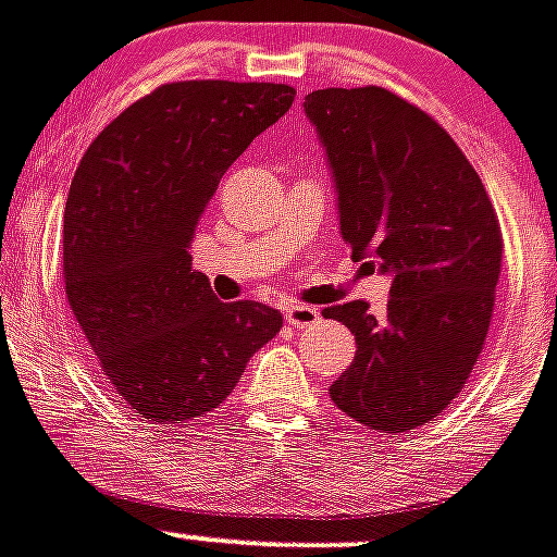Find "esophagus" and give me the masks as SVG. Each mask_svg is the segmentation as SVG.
<instances>
[{
    "label": "esophagus",
    "mask_w": 557,
    "mask_h": 557,
    "mask_svg": "<svg viewBox=\"0 0 557 557\" xmlns=\"http://www.w3.org/2000/svg\"><path fill=\"white\" fill-rule=\"evenodd\" d=\"M284 320L295 327H309L314 322H320V311L314 306H287L284 309Z\"/></svg>",
    "instance_id": "obj_1"
}]
</instances>
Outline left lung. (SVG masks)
I'll return each mask as SVG.
<instances>
[{
	"label": "left lung",
	"instance_id": "left-lung-1",
	"mask_svg": "<svg viewBox=\"0 0 557 557\" xmlns=\"http://www.w3.org/2000/svg\"><path fill=\"white\" fill-rule=\"evenodd\" d=\"M304 111L352 259L391 275L383 317L363 300L322 311L358 347L331 399L363 426L407 432L457 399L484 347L503 257L495 208L451 136L388 89H317Z\"/></svg>",
	"mask_w": 557,
	"mask_h": 557
}]
</instances>
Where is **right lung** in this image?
Returning a JSON list of instances; mask_svg holds the SVG:
<instances>
[{
  "mask_svg": "<svg viewBox=\"0 0 557 557\" xmlns=\"http://www.w3.org/2000/svg\"><path fill=\"white\" fill-rule=\"evenodd\" d=\"M295 100L287 84H163L89 145L65 205V293L98 367L158 423L219 407L282 311L221 304L190 243L226 169Z\"/></svg>",
  "mask_w": 557,
  "mask_h": 557,
  "instance_id": "right-lung-1",
  "label": "right lung"
}]
</instances>
